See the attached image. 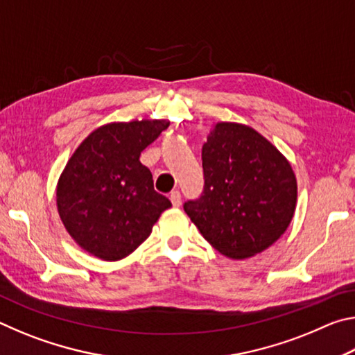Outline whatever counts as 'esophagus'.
I'll return each mask as SVG.
<instances>
[{"label":"esophagus","instance_id":"1","mask_svg":"<svg viewBox=\"0 0 355 355\" xmlns=\"http://www.w3.org/2000/svg\"><path fill=\"white\" fill-rule=\"evenodd\" d=\"M169 199L172 202V205L175 207V208H178L180 205H182V194H180L178 191H172L171 196H169Z\"/></svg>","mask_w":355,"mask_h":355}]
</instances>
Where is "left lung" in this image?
<instances>
[{"label":"left lung","mask_w":355,"mask_h":355,"mask_svg":"<svg viewBox=\"0 0 355 355\" xmlns=\"http://www.w3.org/2000/svg\"><path fill=\"white\" fill-rule=\"evenodd\" d=\"M203 192L183 205L202 236L222 255L243 260L284 235L297 183L271 142L241 123H216L202 147Z\"/></svg>","instance_id":"1"}]
</instances>
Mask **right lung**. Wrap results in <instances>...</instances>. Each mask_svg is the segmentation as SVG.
I'll list each match as a JSON object with an SVG mask.
<instances>
[{"label":"right lung","mask_w":355,"mask_h":355,"mask_svg":"<svg viewBox=\"0 0 355 355\" xmlns=\"http://www.w3.org/2000/svg\"><path fill=\"white\" fill-rule=\"evenodd\" d=\"M169 127L164 120L114 122L92 131L58 183V211L76 244L106 261L122 260L152 233L171 200L153 188L141 152Z\"/></svg>","instance_id":"obj_1"}]
</instances>
